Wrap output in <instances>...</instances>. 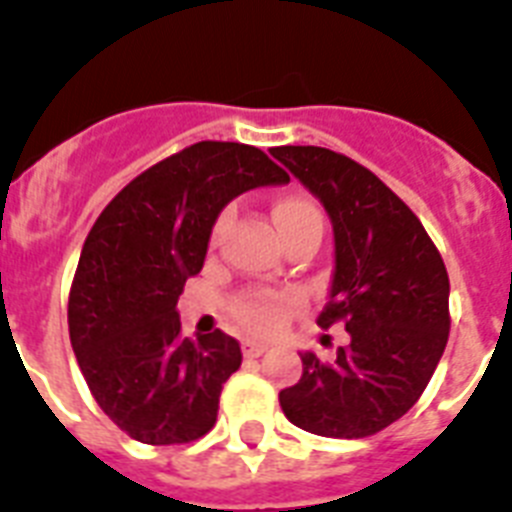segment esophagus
<instances>
[{
	"label": "esophagus",
	"instance_id": "34e87169",
	"mask_svg": "<svg viewBox=\"0 0 512 512\" xmlns=\"http://www.w3.org/2000/svg\"><path fill=\"white\" fill-rule=\"evenodd\" d=\"M265 350H268V344H260V342H244L242 344L244 357H260Z\"/></svg>",
	"mask_w": 512,
	"mask_h": 512
}]
</instances>
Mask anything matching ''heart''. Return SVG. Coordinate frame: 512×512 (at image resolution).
I'll return each mask as SVG.
<instances>
[{
  "label": "heart",
  "mask_w": 512,
  "mask_h": 512,
  "mask_svg": "<svg viewBox=\"0 0 512 512\" xmlns=\"http://www.w3.org/2000/svg\"><path fill=\"white\" fill-rule=\"evenodd\" d=\"M228 213H223L215 223V234H218L223 223H226ZM273 220H276L278 231L281 236H289L299 228H310L318 226L323 228V213L318 202L307 194H284L273 205ZM294 297L292 294H281V292H255V294H244L234 302V318L236 323L249 331V334L257 336H268L273 331L284 326L286 315L292 313Z\"/></svg>",
  "instance_id": "obj_1"
}]
</instances>
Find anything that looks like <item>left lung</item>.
<instances>
[{
	"mask_svg": "<svg viewBox=\"0 0 512 512\" xmlns=\"http://www.w3.org/2000/svg\"><path fill=\"white\" fill-rule=\"evenodd\" d=\"M326 207L334 278L318 326L344 323L334 363L302 352V378L278 394L294 426L363 439L392 426L423 394L450 336V278L421 220L360 162L323 147H276Z\"/></svg>",
	"mask_w": 512,
	"mask_h": 512,
	"instance_id": "1",
	"label": "left lung"
}]
</instances>
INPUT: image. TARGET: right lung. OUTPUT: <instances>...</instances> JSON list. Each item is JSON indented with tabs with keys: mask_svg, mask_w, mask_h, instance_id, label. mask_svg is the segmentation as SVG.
<instances>
[{
	"mask_svg": "<svg viewBox=\"0 0 512 512\" xmlns=\"http://www.w3.org/2000/svg\"><path fill=\"white\" fill-rule=\"evenodd\" d=\"M284 168L239 141H197L115 194L91 226L68 297L70 344L97 405L131 439L186 444L215 426L242 365L234 336L184 339L176 302L205 265L220 210Z\"/></svg>",
	"mask_w": 512,
	"mask_h": 512,
	"instance_id": "right-lung-1",
	"label": "right lung"
}]
</instances>
